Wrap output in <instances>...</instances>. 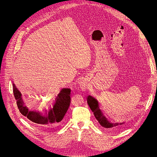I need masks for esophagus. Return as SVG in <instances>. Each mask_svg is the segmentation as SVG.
<instances>
[{"label": "esophagus", "instance_id": "esophagus-1", "mask_svg": "<svg viewBox=\"0 0 157 157\" xmlns=\"http://www.w3.org/2000/svg\"><path fill=\"white\" fill-rule=\"evenodd\" d=\"M82 88H83V90H86V86H83L82 87Z\"/></svg>", "mask_w": 157, "mask_h": 157}]
</instances>
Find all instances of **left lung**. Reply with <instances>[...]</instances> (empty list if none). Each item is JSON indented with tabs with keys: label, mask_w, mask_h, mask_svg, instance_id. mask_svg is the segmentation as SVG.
<instances>
[{
	"label": "left lung",
	"mask_w": 157,
	"mask_h": 157,
	"mask_svg": "<svg viewBox=\"0 0 157 157\" xmlns=\"http://www.w3.org/2000/svg\"><path fill=\"white\" fill-rule=\"evenodd\" d=\"M87 102L90 106V109L94 112V116L96 118V119L98 120V123H100V125L105 128H113V127H117L119 124L118 123H113L109 122L107 118L104 117V115L102 114V111L99 109V106H98V104L97 101L92 97V96L89 95L87 97ZM123 124V123H120V125Z\"/></svg>",
	"instance_id": "obj_1"
}]
</instances>
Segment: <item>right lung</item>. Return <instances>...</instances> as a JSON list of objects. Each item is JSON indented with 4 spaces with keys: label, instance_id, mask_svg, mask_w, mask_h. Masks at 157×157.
Returning <instances> with one entry per match:
<instances>
[{
    "label": "right lung",
    "instance_id": "add662e5",
    "mask_svg": "<svg viewBox=\"0 0 157 157\" xmlns=\"http://www.w3.org/2000/svg\"><path fill=\"white\" fill-rule=\"evenodd\" d=\"M13 94L16 100L20 112L25 117H27L30 121L40 125L53 124V123H59L62 120L65 113H67L71 103V89L63 88L55 99V104L46 116L35 111H30L26 106L24 105L21 95L13 84Z\"/></svg>",
    "mask_w": 157,
    "mask_h": 157
}]
</instances>
